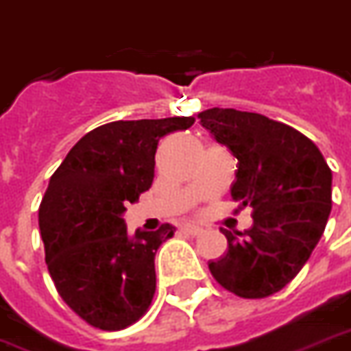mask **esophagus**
<instances>
[{
  "instance_id": "34e87169",
  "label": "esophagus",
  "mask_w": 351,
  "mask_h": 351,
  "mask_svg": "<svg viewBox=\"0 0 351 351\" xmlns=\"http://www.w3.org/2000/svg\"><path fill=\"white\" fill-rule=\"evenodd\" d=\"M180 230H182L184 234H191V236H199L204 232V230H202L201 227H197V225H186V227H182Z\"/></svg>"
}]
</instances>
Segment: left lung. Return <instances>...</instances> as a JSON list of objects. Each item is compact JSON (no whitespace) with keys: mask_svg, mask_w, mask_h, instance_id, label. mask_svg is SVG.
Segmentation results:
<instances>
[{"mask_svg":"<svg viewBox=\"0 0 351 351\" xmlns=\"http://www.w3.org/2000/svg\"><path fill=\"white\" fill-rule=\"evenodd\" d=\"M201 126L234 156L230 195L253 208V227L227 236V253L210 261L228 292L258 300L300 274L331 214V169L308 137L288 124L249 111L212 108Z\"/></svg>","mask_w":351,"mask_h":351,"instance_id":"left-lung-1","label":"left lung"}]
</instances>
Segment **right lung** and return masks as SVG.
Wrapping results in <instances>:
<instances>
[{
	"instance_id": "add662e5",
	"label": "right lung",
	"mask_w": 351,
	"mask_h": 351,
	"mask_svg": "<svg viewBox=\"0 0 351 351\" xmlns=\"http://www.w3.org/2000/svg\"><path fill=\"white\" fill-rule=\"evenodd\" d=\"M193 117L115 121L90 130L51 175L38 208L46 264L74 313L104 331L132 326L156 290L154 256L173 225L130 236L124 212L154 180L158 141Z\"/></svg>"
}]
</instances>
